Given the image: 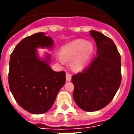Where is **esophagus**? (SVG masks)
<instances>
[{
    "instance_id": "esophagus-1",
    "label": "esophagus",
    "mask_w": 134,
    "mask_h": 134,
    "mask_svg": "<svg viewBox=\"0 0 134 134\" xmlns=\"http://www.w3.org/2000/svg\"><path fill=\"white\" fill-rule=\"evenodd\" d=\"M71 79V75L70 74L67 73L66 74V81H70Z\"/></svg>"
}]
</instances>
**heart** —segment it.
<instances>
[{
    "instance_id": "heart-1",
    "label": "heart",
    "mask_w": 134,
    "mask_h": 134,
    "mask_svg": "<svg viewBox=\"0 0 134 134\" xmlns=\"http://www.w3.org/2000/svg\"><path fill=\"white\" fill-rule=\"evenodd\" d=\"M94 52V45L91 42L83 40H75L61 48V54L55 55L57 60L64 65L65 60H71V66L74 69H82L88 63Z\"/></svg>"
}]
</instances>
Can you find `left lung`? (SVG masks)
<instances>
[{
	"instance_id": "left-lung-1",
	"label": "left lung",
	"mask_w": 134,
	"mask_h": 134,
	"mask_svg": "<svg viewBox=\"0 0 134 134\" xmlns=\"http://www.w3.org/2000/svg\"><path fill=\"white\" fill-rule=\"evenodd\" d=\"M97 44V56L88 67L73 75V98L82 110L97 111L115 95L121 83V58L115 43L101 32L90 30Z\"/></svg>"
}]
</instances>
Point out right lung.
<instances>
[{
	"mask_svg": "<svg viewBox=\"0 0 134 134\" xmlns=\"http://www.w3.org/2000/svg\"><path fill=\"white\" fill-rule=\"evenodd\" d=\"M53 40L44 32L23 39L14 49L9 59L8 81L16 102L32 114L47 112L65 83V71L50 67L51 55L40 58L37 48L51 49Z\"/></svg>",
	"mask_w": 134,
	"mask_h": 134,
	"instance_id": "1",
	"label": "right lung"
}]
</instances>
